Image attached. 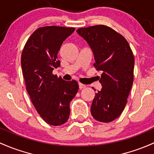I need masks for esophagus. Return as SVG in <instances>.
Returning <instances> with one entry per match:
<instances>
[{"label":"esophagus","mask_w":154,"mask_h":154,"mask_svg":"<svg viewBox=\"0 0 154 154\" xmlns=\"http://www.w3.org/2000/svg\"><path fill=\"white\" fill-rule=\"evenodd\" d=\"M79 87H80V89H82V88H85V87H86V85H84V84H82V83H79Z\"/></svg>","instance_id":"34e87169"}]
</instances>
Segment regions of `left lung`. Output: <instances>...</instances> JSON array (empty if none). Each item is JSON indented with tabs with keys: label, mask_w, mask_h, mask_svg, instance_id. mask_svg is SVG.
<instances>
[{
	"label": "left lung",
	"mask_w": 154,
	"mask_h": 154,
	"mask_svg": "<svg viewBox=\"0 0 154 154\" xmlns=\"http://www.w3.org/2000/svg\"><path fill=\"white\" fill-rule=\"evenodd\" d=\"M77 32L91 48L95 69L103 72L99 80L103 88L96 93L92 102L91 115L99 122H111L123 111L131 89L133 51L126 39L107 26L80 28Z\"/></svg>",
	"instance_id": "8db88e82"
}]
</instances>
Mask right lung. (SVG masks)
<instances>
[{
	"label": "right lung",
	"instance_id": "obj_1",
	"mask_svg": "<svg viewBox=\"0 0 154 154\" xmlns=\"http://www.w3.org/2000/svg\"><path fill=\"white\" fill-rule=\"evenodd\" d=\"M74 30L57 26L38 28L28 39L21 54L27 92L40 116L51 125L67 122L70 102L79 89L76 80L65 81L52 73L60 66L57 53L63 42Z\"/></svg>",
	"mask_w": 154,
	"mask_h": 154
}]
</instances>
